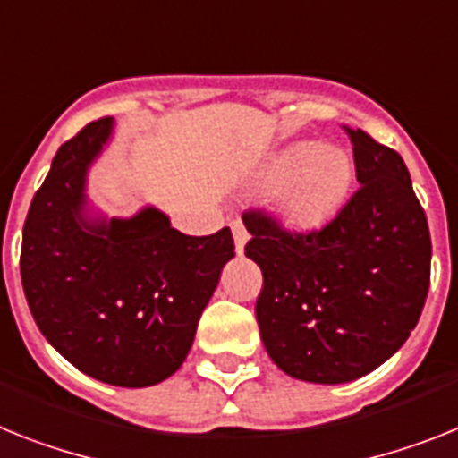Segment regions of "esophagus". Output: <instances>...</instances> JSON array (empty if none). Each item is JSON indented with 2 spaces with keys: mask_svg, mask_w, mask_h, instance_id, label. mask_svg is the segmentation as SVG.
<instances>
[{
  "mask_svg": "<svg viewBox=\"0 0 458 458\" xmlns=\"http://www.w3.org/2000/svg\"><path fill=\"white\" fill-rule=\"evenodd\" d=\"M230 228H233V237H235L237 253H242L244 251V244H247V240H249L247 228H244V223H242L240 218H235V221L230 223Z\"/></svg>",
  "mask_w": 458,
  "mask_h": 458,
  "instance_id": "34e87169",
  "label": "esophagus"
}]
</instances>
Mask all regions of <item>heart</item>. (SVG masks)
<instances>
[{"instance_id":"heart-1","label":"heart","mask_w":458,"mask_h":458,"mask_svg":"<svg viewBox=\"0 0 458 458\" xmlns=\"http://www.w3.org/2000/svg\"><path fill=\"white\" fill-rule=\"evenodd\" d=\"M353 179V165L340 148L321 141H295L272 160L265 183L279 195L284 216L295 228H318L342 207Z\"/></svg>"}]
</instances>
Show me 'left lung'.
Here are the masks:
<instances>
[{
	"instance_id": "1",
	"label": "left lung",
	"mask_w": 458,
	"mask_h": 458,
	"mask_svg": "<svg viewBox=\"0 0 458 458\" xmlns=\"http://www.w3.org/2000/svg\"><path fill=\"white\" fill-rule=\"evenodd\" d=\"M353 144L360 188L324 228L291 233L244 211V253L263 272L260 340L286 375L344 384L391 359L417 326L431 284V233L403 157L363 130Z\"/></svg>"
}]
</instances>
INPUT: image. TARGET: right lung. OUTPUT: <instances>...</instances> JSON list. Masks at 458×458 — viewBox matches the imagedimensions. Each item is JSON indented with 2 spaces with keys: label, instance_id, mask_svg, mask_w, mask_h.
Here are the masks:
<instances>
[{
  "label": "right lung",
  "instance_id": "add662e5",
  "mask_svg": "<svg viewBox=\"0 0 458 458\" xmlns=\"http://www.w3.org/2000/svg\"><path fill=\"white\" fill-rule=\"evenodd\" d=\"M111 130L114 118H99L57 148L27 211L21 279L34 321L72 366L141 389L182 368L235 242L230 228L183 235L153 207L88 218V167Z\"/></svg>",
  "mask_w": 458,
  "mask_h": 458
}]
</instances>
